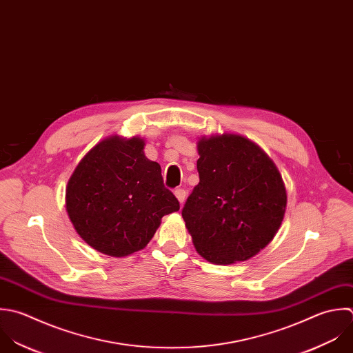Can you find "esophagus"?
Segmentation results:
<instances>
[{
    "instance_id": "34e87169",
    "label": "esophagus",
    "mask_w": 353,
    "mask_h": 353,
    "mask_svg": "<svg viewBox=\"0 0 353 353\" xmlns=\"http://www.w3.org/2000/svg\"><path fill=\"white\" fill-rule=\"evenodd\" d=\"M174 195H176V198L179 199L180 203H184V201H185V198H187V191H185L184 188H177V190L174 191Z\"/></svg>"
}]
</instances>
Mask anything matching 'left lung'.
Listing matches in <instances>:
<instances>
[{
    "mask_svg": "<svg viewBox=\"0 0 353 353\" xmlns=\"http://www.w3.org/2000/svg\"><path fill=\"white\" fill-rule=\"evenodd\" d=\"M199 184L181 210L196 252L214 264L245 261L276 235L286 210L282 177L250 140L223 134L198 143Z\"/></svg>",
    "mask_w": 353,
    "mask_h": 353,
    "instance_id": "left-lung-1",
    "label": "left lung"
}]
</instances>
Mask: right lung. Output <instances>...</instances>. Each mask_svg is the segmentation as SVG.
<instances>
[{"instance_id":"right-lung-1","label":"right lung","mask_w":353,"mask_h":353,"mask_svg":"<svg viewBox=\"0 0 353 353\" xmlns=\"http://www.w3.org/2000/svg\"><path fill=\"white\" fill-rule=\"evenodd\" d=\"M143 148L137 137L105 139L83 157L67 184L65 208L75 231L104 254L141 250L161 219L180 209L159 163L147 159Z\"/></svg>"}]
</instances>
